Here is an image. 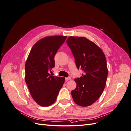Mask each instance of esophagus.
<instances>
[{
    "instance_id": "esophagus-1",
    "label": "esophagus",
    "mask_w": 131,
    "mask_h": 131,
    "mask_svg": "<svg viewBox=\"0 0 131 131\" xmlns=\"http://www.w3.org/2000/svg\"><path fill=\"white\" fill-rule=\"evenodd\" d=\"M71 77H70L65 78V80L66 81H69V80H71Z\"/></svg>"
}]
</instances>
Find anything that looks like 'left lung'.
Here are the masks:
<instances>
[{"instance_id":"obj_1","label":"left lung","mask_w":131,"mask_h":131,"mask_svg":"<svg viewBox=\"0 0 131 131\" xmlns=\"http://www.w3.org/2000/svg\"><path fill=\"white\" fill-rule=\"evenodd\" d=\"M66 43L72 50L77 68L83 73L74 79L77 86L71 91L74 102L82 107L93 104L102 94L108 68L102 50L85 37L69 36Z\"/></svg>"}]
</instances>
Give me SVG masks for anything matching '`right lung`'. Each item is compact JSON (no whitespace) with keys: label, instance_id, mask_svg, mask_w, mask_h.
<instances>
[{"label":"right lung","instance_id":"right-lung-1","mask_svg":"<svg viewBox=\"0 0 131 131\" xmlns=\"http://www.w3.org/2000/svg\"><path fill=\"white\" fill-rule=\"evenodd\" d=\"M66 36H46L32 46L25 64V81L32 99L42 107H48L57 100L64 84V77L50 75L54 58Z\"/></svg>","mask_w":131,"mask_h":131}]
</instances>
